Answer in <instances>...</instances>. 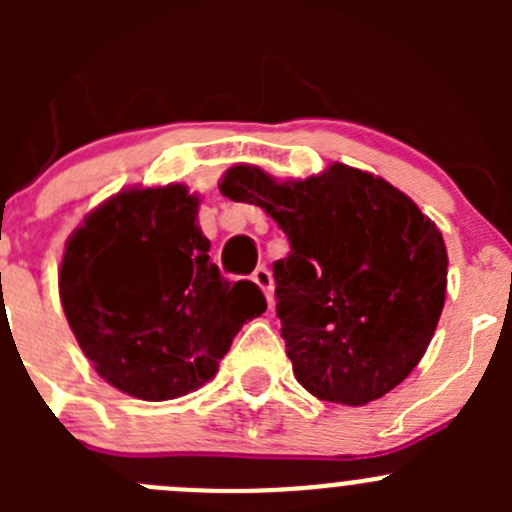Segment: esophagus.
I'll return each instance as SVG.
<instances>
[{
	"mask_svg": "<svg viewBox=\"0 0 512 512\" xmlns=\"http://www.w3.org/2000/svg\"><path fill=\"white\" fill-rule=\"evenodd\" d=\"M252 282H255V285L260 287L262 292H265L267 304L272 307V302H275V299H272V289H275V282H272L270 270H267V267H257V270L252 272Z\"/></svg>",
	"mask_w": 512,
	"mask_h": 512,
	"instance_id": "esophagus-1",
	"label": "esophagus"
}]
</instances>
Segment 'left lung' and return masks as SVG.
<instances>
[{
	"label": "left lung",
	"mask_w": 512,
	"mask_h": 512,
	"mask_svg": "<svg viewBox=\"0 0 512 512\" xmlns=\"http://www.w3.org/2000/svg\"><path fill=\"white\" fill-rule=\"evenodd\" d=\"M220 193L260 205L287 235L275 297L299 384L344 406L396 389L426 354L446 302V245L414 200L342 163L285 183L242 163Z\"/></svg>",
	"instance_id": "left-lung-1"
}]
</instances>
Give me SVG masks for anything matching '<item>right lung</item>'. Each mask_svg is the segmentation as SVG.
I'll return each instance as SVG.
<instances>
[{"instance_id":"right-lung-1","label":"right lung","mask_w":512,"mask_h":512,"mask_svg":"<svg viewBox=\"0 0 512 512\" xmlns=\"http://www.w3.org/2000/svg\"><path fill=\"white\" fill-rule=\"evenodd\" d=\"M180 183L128 188L98 205L64 250L59 294L98 376L128 396L168 401L218 371L242 324L267 309L260 287L227 282Z\"/></svg>"}]
</instances>
